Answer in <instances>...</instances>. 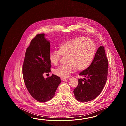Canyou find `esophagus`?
Here are the masks:
<instances>
[{
	"mask_svg": "<svg viewBox=\"0 0 126 126\" xmlns=\"http://www.w3.org/2000/svg\"><path fill=\"white\" fill-rule=\"evenodd\" d=\"M61 80H63V81L67 80V79H66V78H61Z\"/></svg>",
	"mask_w": 126,
	"mask_h": 126,
	"instance_id": "1",
	"label": "esophagus"
}]
</instances>
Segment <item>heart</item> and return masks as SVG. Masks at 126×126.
<instances>
[{
	"mask_svg": "<svg viewBox=\"0 0 126 126\" xmlns=\"http://www.w3.org/2000/svg\"><path fill=\"white\" fill-rule=\"evenodd\" d=\"M95 52V46L90 39L79 37L63 43L58 51H53L49 54L51 64L56 65L61 56H67V64L59 66L54 73L61 78H67L75 69H85L93 59Z\"/></svg>",
	"mask_w": 126,
	"mask_h": 126,
	"instance_id": "1",
	"label": "heart"
}]
</instances>
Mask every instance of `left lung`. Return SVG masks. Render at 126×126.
Segmentation results:
<instances>
[{
	"mask_svg": "<svg viewBox=\"0 0 126 126\" xmlns=\"http://www.w3.org/2000/svg\"><path fill=\"white\" fill-rule=\"evenodd\" d=\"M108 60L104 46L99 47L90 66L79 73L84 78L78 79L73 93L76 99L87 102L99 95L107 80Z\"/></svg>",
	"mask_w": 126,
	"mask_h": 126,
	"instance_id": "left-lung-1",
	"label": "left lung"
}]
</instances>
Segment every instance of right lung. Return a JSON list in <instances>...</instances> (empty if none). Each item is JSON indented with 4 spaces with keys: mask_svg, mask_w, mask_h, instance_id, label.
Segmentation results:
<instances>
[{
    "mask_svg": "<svg viewBox=\"0 0 126 126\" xmlns=\"http://www.w3.org/2000/svg\"><path fill=\"white\" fill-rule=\"evenodd\" d=\"M40 34L33 39L27 48L22 66L24 82L30 94L35 99L45 102L53 98L61 83L59 77L52 74L45 79L43 74L50 72L49 60L50 43Z\"/></svg>",
    "mask_w": 126,
    "mask_h": 126,
    "instance_id": "right-lung-1",
    "label": "right lung"
}]
</instances>
